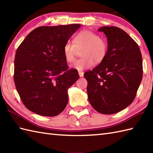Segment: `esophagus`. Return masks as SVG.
<instances>
[{
	"label": "esophagus",
	"instance_id": "1",
	"mask_svg": "<svg viewBox=\"0 0 153 153\" xmlns=\"http://www.w3.org/2000/svg\"><path fill=\"white\" fill-rule=\"evenodd\" d=\"M78 73H79V77H83V71H78Z\"/></svg>",
	"mask_w": 153,
	"mask_h": 153
}]
</instances>
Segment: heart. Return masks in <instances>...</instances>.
Returning <instances> with one entry per match:
<instances>
[{
	"label": "heart",
	"instance_id": "b5f03b06",
	"mask_svg": "<svg viewBox=\"0 0 153 153\" xmlns=\"http://www.w3.org/2000/svg\"><path fill=\"white\" fill-rule=\"evenodd\" d=\"M81 50L82 58L71 66L79 71L91 67L94 62L99 64L105 60L108 52V45L98 33L90 30H82L74 37L73 43L68 42L64 45L65 60L68 63L74 62L77 51Z\"/></svg>",
	"mask_w": 153,
	"mask_h": 153
}]
</instances>
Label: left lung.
<instances>
[{
  "label": "left lung",
  "mask_w": 153,
  "mask_h": 153,
  "mask_svg": "<svg viewBox=\"0 0 153 153\" xmlns=\"http://www.w3.org/2000/svg\"><path fill=\"white\" fill-rule=\"evenodd\" d=\"M98 30L106 35L108 52L105 60L84 77L93 108L112 114L134 101L143 77L142 55L137 43L122 29L104 26Z\"/></svg>",
  "instance_id": "left-lung-1"
}]
</instances>
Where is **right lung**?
Here are the masks:
<instances>
[{
	"label": "right lung",
	"instance_id": "1",
	"mask_svg": "<svg viewBox=\"0 0 153 153\" xmlns=\"http://www.w3.org/2000/svg\"><path fill=\"white\" fill-rule=\"evenodd\" d=\"M80 26L38 27L18 47L14 83L22 102L31 112L55 116L66 108L68 89L79 76L77 70L68 68L63 47Z\"/></svg>",
	"mask_w": 153,
	"mask_h": 153
}]
</instances>
